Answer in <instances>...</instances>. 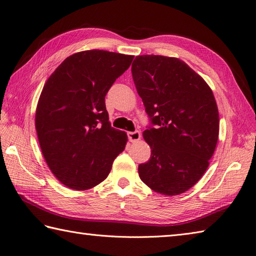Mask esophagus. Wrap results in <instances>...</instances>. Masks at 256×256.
I'll return each instance as SVG.
<instances>
[{"mask_svg": "<svg viewBox=\"0 0 256 256\" xmlns=\"http://www.w3.org/2000/svg\"><path fill=\"white\" fill-rule=\"evenodd\" d=\"M128 138L130 142H136L141 138V132L140 131H131V132H128Z\"/></svg>", "mask_w": 256, "mask_h": 256, "instance_id": "34e87169", "label": "esophagus"}]
</instances>
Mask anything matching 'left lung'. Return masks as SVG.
<instances>
[{"instance_id":"8db88e82","label":"left lung","mask_w":256,"mask_h":256,"mask_svg":"<svg viewBox=\"0 0 256 256\" xmlns=\"http://www.w3.org/2000/svg\"><path fill=\"white\" fill-rule=\"evenodd\" d=\"M131 72L150 120L143 136L152 154L138 166V175L161 194H180L204 175L218 142L212 90L176 58L138 56Z\"/></svg>"}]
</instances>
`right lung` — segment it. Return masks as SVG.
Here are the masks:
<instances>
[{
    "instance_id": "add662e5",
    "label": "right lung",
    "mask_w": 256,
    "mask_h": 256,
    "mask_svg": "<svg viewBox=\"0 0 256 256\" xmlns=\"http://www.w3.org/2000/svg\"><path fill=\"white\" fill-rule=\"evenodd\" d=\"M132 60L104 50L78 52L46 82L35 126L46 162L66 187H95L125 150L127 134L111 127L104 98Z\"/></svg>"
}]
</instances>
